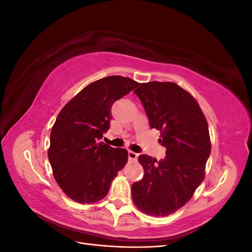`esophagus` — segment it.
<instances>
[{
  "instance_id": "esophagus-1",
  "label": "esophagus",
  "mask_w": 252,
  "mask_h": 252,
  "mask_svg": "<svg viewBox=\"0 0 252 252\" xmlns=\"http://www.w3.org/2000/svg\"><path fill=\"white\" fill-rule=\"evenodd\" d=\"M138 157H139V154H136V152H133V151H129L128 152V158H129V159H132V161H135L136 158H138Z\"/></svg>"
}]
</instances>
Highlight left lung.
<instances>
[{
    "label": "left lung",
    "mask_w": 252,
    "mask_h": 252,
    "mask_svg": "<svg viewBox=\"0 0 252 252\" xmlns=\"http://www.w3.org/2000/svg\"><path fill=\"white\" fill-rule=\"evenodd\" d=\"M134 94L151 128L161 133L166 158L157 162L147 155L139 157L144 178L132 184V201L146 215L167 217L191 199L205 178L211 151L208 123L199 103L178 84L142 83Z\"/></svg>",
    "instance_id": "obj_1"
}]
</instances>
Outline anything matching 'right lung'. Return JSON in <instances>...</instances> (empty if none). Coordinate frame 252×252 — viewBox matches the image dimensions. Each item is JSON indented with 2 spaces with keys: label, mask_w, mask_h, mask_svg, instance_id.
Segmentation results:
<instances>
[{
  "label": "right lung",
  "mask_w": 252,
  "mask_h": 252,
  "mask_svg": "<svg viewBox=\"0 0 252 252\" xmlns=\"http://www.w3.org/2000/svg\"><path fill=\"white\" fill-rule=\"evenodd\" d=\"M136 86L131 79L110 75L90 83L60 111L51 128L48 158L53 178L72 201H101L125 167L128 151L98 140L109 129L112 104Z\"/></svg>",
  "instance_id": "obj_1"
}]
</instances>
